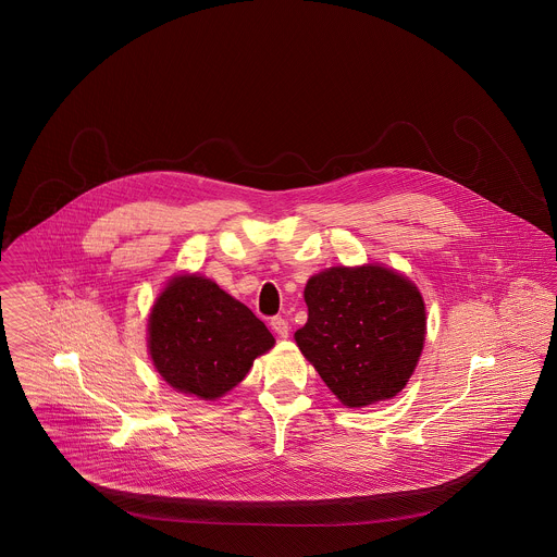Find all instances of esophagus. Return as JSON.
I'll use <instances>...</instances> for the list:
<instances>
[{
    "label": "esophagus",
    "instance_id": "esophagus-1",
    "mask_svg": "<svg viewBox=\"0 0 557 557\" xmlns=\"http://www.w3.org/2000/svg\"><path fill=\"white\" fill-rule=\"evenodd\" d=\"M270 324H272V329H274V333L278 337H287L289 335V322L285 321L283 317H274Z\"/></svg>",
    "mask_w": 557,
    "mask_h": 557
}]
</instances>
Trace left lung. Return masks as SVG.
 Returning a JSON list of instances; mask_svg holds the SVG:
<instances>
[{"label":"left lung","instance_id":"obj_1","mask_svg":"<svg viewBox=\"0 0 557 557\" xmlns=\"http://www.w3.org/2000/svg\"><path fill=\"white\" fill-rule=\"evenodd\" d=\"M308 322L295 331L301 354L346 407L396 396L425 342L417 287L381 265L329 268L306 285Z\"/></svg>","mask_w":557,"mask_h":557}]
</instances>
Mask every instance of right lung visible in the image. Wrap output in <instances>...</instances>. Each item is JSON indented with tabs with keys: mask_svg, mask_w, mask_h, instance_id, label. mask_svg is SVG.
Returning <instances> with one entry per match:
<instances>
[{
	"mask_svg": "<svg viewBox=\"0 0 557 557\" xmlns=\"http://www.w3.org/2000/svg\"><path fill=\"white\" fill-rule=\"evenodd\" d=\"M272 346L264 322L203 276H176L148 319V348L161 377L203 400L233 389Z\"/></svg>",
	"mask_w": 557,
	"mask_h": 557,
	"instance_id": "add662e5",
	"label": "right lung"
}]
</instances>
